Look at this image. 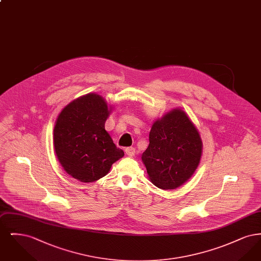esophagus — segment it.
<instances>
[{
    "label": "esophagus",
    "instance_id": "esophagus-1",
    "mask_svg": "<svg viewBox=\"0 0 261 261\" xmlns=\"http://www.w3.org/2000/svg\"><path fill=\"white\" fill-rule=\"evenodd\" d=\"M125 152L128 156H133L135 155V149L132 148V147H129V148H126L125 149Z\"/></svg>",
    "mask_w": 261,
    "mask_h": 261
}]
</instances>
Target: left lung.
I'll list each match as a JSON object with an SVG mask.
<instances>
[{
  "label": "left lung",
  "instance_id": "obj_1",
  "mask_svg": "<svg viewBox=\"0 0 261 261\" xmlns=\"http://www.w3.org/2000/svg\"><path fill=\"white\" fill-rule=\"evenodd\" d=\"M142 154L150 182L162 190L182 186L199 166L202 141L186 112L174 109L156 119Z\"/></svg>",
  "mask_w": 261,
  "mask_h": 261
}]
</instances>
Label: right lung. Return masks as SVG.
I'll use <instances>...</instances> for the list:
<instances>
[{"label": "right lung", "instance_id": "obj_1", "mask_svg": "<svg viewBox=\"0 0 261 261\" xmlns=\"http://www.w3.org/2000/svg\"><path fill=\"white\" fill-rule=\"evenodd\" d=\"M112 108L90 93L70 101L57 117L54 147L64 171L76 180L91 183L110 172L124 155L105 129Z\"/></svg>", "mask_w": 261, "mask_h": 261}]
</instances>
